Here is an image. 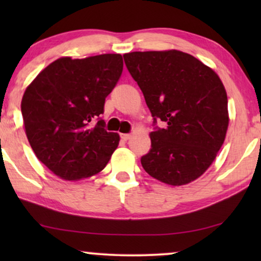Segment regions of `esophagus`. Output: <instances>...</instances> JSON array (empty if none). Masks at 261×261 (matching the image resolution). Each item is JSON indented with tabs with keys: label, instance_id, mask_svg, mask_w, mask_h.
<instances>
[{
	"label": "esophagus",
	"instance_id": "34e87169",
	"mask_svg": "<svg viewBox=\"0 0 261 261\" xmlns=\"http://www.w3.org/2000/svg\"><path fill=\"white\" fill-rule=\"evenodd\" d=\"M130 137H132L130 134H121V139H122L123 141H127V140H129Z\"/></svg>",
	"mask_w": 261,
	"mask_h": 261
}]
</instances>
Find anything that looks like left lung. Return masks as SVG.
I'll return each instance as SVG.
<instances>
[{"mask_svg": "<svg viewBox=\"0 0 261 261\" xmlns=\"http://www.w3.org/2000/svg\"><path fill=\"white\" fill-rule=\"evenodd\" d=\"M123 58L154 122H165L149 133L151 149L141 158L142 167L172 187L196 180L215 160L229 124L219 74L177 49L130 52Z\"/></svg>", "mask_w": 261, "mask_h": 261, "instance_id": "1", "label": "left lung"}]
</instances>
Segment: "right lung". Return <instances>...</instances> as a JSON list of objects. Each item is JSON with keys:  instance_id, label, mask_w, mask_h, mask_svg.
I'll use <instances>...</instances> for the list:
<instances>
[{"instance_id": "right-lung-1", "label": "right lung", "mask_w": 261, "mask_h": 261, "mask_svg": "<svg viewBox=\"0 0 261 261\" xmlns=\"http://www.w3.org/2000/svg\"><path fill=\"white\" fill-rule=\"evenodd\" d=\"M123 70L121 55L83 59L62 57L46 66L24 90L21 101L24 132L37 158L56 176L77 181L105 169L120 135L99 120Z\"/></svg>"}]
</instances>
